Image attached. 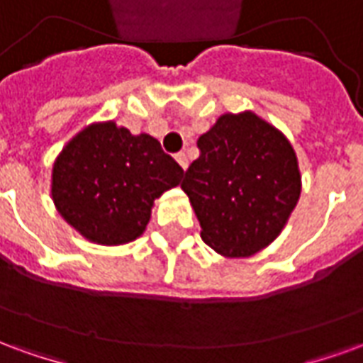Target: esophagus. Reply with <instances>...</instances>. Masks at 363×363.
Here are the masks:
<instances>
[{
    "instance_id": "34e87169",
    "label": "esophagus",
    "mask_w": 363,
    "mask_h": 363,
    "mask_svg": "<svg viewBox=\"0 0 363 363\" xmlns=\"http://www.w3.org/2000/svg\"><path fill=\"white\" fill-rule=\"evenodd\" d=\"M174 159H177V163H179L182 169H186V167H189V157H186V153H184V151L177 153V155H174Z\"/></svg>"
}]
</instances>
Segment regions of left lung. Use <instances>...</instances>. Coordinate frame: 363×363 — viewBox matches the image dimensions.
<instances>
[{"mask_svg":"<svg viewBox=\"0 0 363 363\" xmlns=\"http://www.w3.org/2000/svg\"><path fill=\"white\" fill-rule=\"evenodd\" d=\"M198 150L181 189L204 243L225 257H249L272 243L301 192L288 140L251 112L223 114L200 135Z\"/></svg>","mask_w":363,"mask_h":363,"instance_id":"obj_1","label":"left lung"}]
</instances>
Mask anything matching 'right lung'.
<instances>
[{
  "label": "right lung",
  "mask_w": 363,
  "mask_h": 363,
  "mask_svg": "<svg viewBox=\"0 0 363 363\" xmlns=\"http://www.w3.org/2000/svg\"><path fill=\"white\" fill-rule=\"evenodd\" d=\"M182 167L147 134L95 124L67 143L52 171V198L64 220L101 245L134 241L153 200L181 182Z\"/></svg>",
  "instance_id": "add662e5"
}]
</instances>
